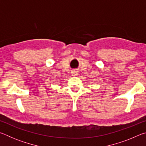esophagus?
Listing matches in <instances>:
<instances>
[{"mask_svg": "<svg viewBox=\"0 0 146 146\" xmlns=\"http://www.w3.org/2000/svg\"><path fill=\"white\" fill-rule=\"evenodd\" d=\"M71 74H72V75H73V76H76V75H77V71H73L72 72H71Z\"/></svg>", "mask_w": 146, "mask_h": 146, "instance_id": "1", "label": "esophagus"}]
</instances>
